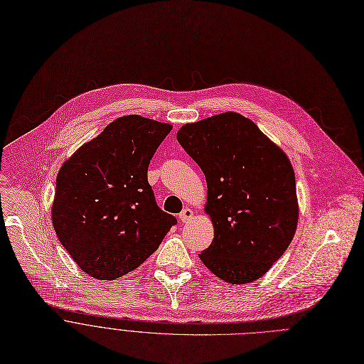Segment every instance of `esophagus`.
<instances>
[{
	"label": "esophagus",
	"instance_id": "obj_1",
	"mask_svg": "<svg viewBox=\"0 0 364 364\" xmlns=\"http://www.w3.org/2000/svg\"><path fill=\"white\" fill-rule=\"evenodd\" d=\"M192 216H193V210H192L191 208H185V209L181 212V215H179V220H181L182 223H188V221L192 220Z\"/></svg>",
	"mask_w": 364,
	"mask_h": 364
}]
</instances>
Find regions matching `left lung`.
I'll return each mask as SVG.
<instances>
[{
    "label": "left lung",
    "mask_w": 364,
    "mask_h": 364,
    "mask_svg": "<svg viewBox=\"0 0 364 364\" xmlns=\"http://www.w3.org/2000/svg\"><path fill=\"white\" fill-rule=\"evenodd\" d=\"M176 137L208 186L205 212L213 240L200 261L230 284L261 278L297 230L291 162L252 120L235 112L186 123Z\"/></svg>",
    "instance_id": "left-lung-1"
}]
</instances>
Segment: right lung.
I'll use <instances>...</instances> for the list:
<instances>
[{
	"mask_svg": "<svg viewBox=\"0 0 364 364\" xmlns=\"http://www.w3.org/2000/svg\"><path fill=\"white\" fill-rule=\"evenodd\" d=\"M171 130L169 123L122 116L61 165L53 227L90 277L110 281L137 268L176 224L148 182L149 162Z\"/></svg>",
	"mask_w": 364,
	"mask_h": 364,
	"instance_id": "add662e5",
	"label": "right lung"
}]
</instances>
